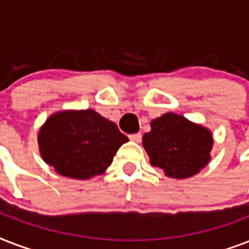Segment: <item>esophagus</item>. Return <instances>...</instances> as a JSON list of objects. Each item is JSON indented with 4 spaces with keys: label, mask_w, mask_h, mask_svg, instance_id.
<instances>
[{
    "label": "esophagus",
    "mask_w": 249,
    "mask_h": 249,
    "mask_svg": "<svg viewBox=\"0 0 249 249\" xmlns=\"http://www.w3.org/2000/svg\"><path fill=\"white\" fill-rule=\"evenodd\" d=\"M129 140L138 143V142H141V140H142V134H141V133H133V134H129Z\"/></svg>",
    "instance_id": "obj_1"
}]
</instances>
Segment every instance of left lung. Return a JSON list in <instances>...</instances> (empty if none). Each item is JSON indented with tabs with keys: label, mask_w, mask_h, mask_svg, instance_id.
<instances>
[{
	"label": "left lung",
	"mask_w": 249,
	"mask_h": 249,
	"mask_svg": "<svg viewBox=\"0 0 249 249\" xmlns=\"http://www.w3.org/2000/svg\"><path fill=\"white\" fill-rule=\"evenodd\" d=\"M142 144L152 165L181 179L208 164L213 138L208 129L169 112L151 121V132L144 134Z\"/></svg>",
	"instance_id": "8db88e82"
}]
</instances>
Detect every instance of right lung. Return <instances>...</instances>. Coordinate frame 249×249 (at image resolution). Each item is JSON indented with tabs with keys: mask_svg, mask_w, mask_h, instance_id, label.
<instances>
[{
	"mask_svg": "<svg viewBox=\"0 0 249 249\" xmlns=\"http://www.w3.org/2000/svg\"><path fill=\"white\" fill-rule=\"evenodd\" d=\"M128 137L94 109L62 111L46 120L38 133L45 163L62 176L77 179L105 172Z\"/></svg>",
	"mask_w": 249,
	"mask_h": 249,
	"instance_id": "1",
	"label": "right lung"
}]
</instances>
